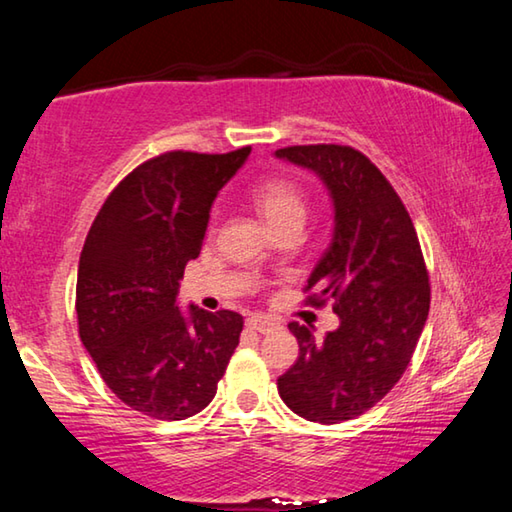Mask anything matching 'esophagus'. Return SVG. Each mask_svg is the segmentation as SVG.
<instances>
[{
  "instance_id": "34e87169",
  "label": "esophagus",
  "mask_w": 512,
  "mask_h": 512,
  "mask_svg": "<svg viewBox=\"0 0 512 512\" xmlns=\"http://www.w3.org/2000/svg\"><path fill=\"white\" fill-rule=\"evenodd\" d=\"M248 327L257 329L259 334H271V332H277V329H280L282 325L277 323L275 318H268V316L257 314V316H250V318H248Z\"/></svg>"
}]
</instances>
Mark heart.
<instances>
[{
  "instance_id": "heart-1",
  "label": "heart",
  "mask_w": 512,
  "mask_h": 512,
  "mask_svg": "<svg viewBox=\"0 0 512 512\" xmlns=\"http://www.w3.org/2000/svg\"><path fill=\"white\" fill-rule=\"evenodd\" d=\"M255 210L273 232L284 225H302L307 216V196L287 178H268L253 189Z\"/></svg>"
}]
</instances>
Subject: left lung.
<instances>
[{
	"label": "left lung",
	"instance_id": "left-lung-1",
	"mask_svg": "<svg viewBox=\"0 0 512 512\" xmlns=\"http://www.w3.org/2000/svg\"><path fill=\"white\" fill-rule=\"evenodd\" d=\"M277 160L316 173L334 230L311 271L309 302H334L339 327L323 341L291 323L298 361L277 379L300 418L339 424L375 406L400 381L429 316V275L411 216L366 155L339 144L289 146Z\"/></svg>",
	"mask_w": 512,
	"mask_h": 512
}]
</instances>
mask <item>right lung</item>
Masks as SVG:
<instances>
[{"instance_id": "1", "label": "right lung", "mask_w": 512, "mask_h": 512, "mask_svg": "<svg viewBox=\"0 0 512 512\" xmlns=\"http://www.w3.org/2000/svg\"><path fill=\"white\" fill-rule=\"evenodd\" d=\"M171 151L112 189L85 239L76 314L103 381L121 402L158 420H185L216 395L244 318L178 307L189 259L201 253L216 194L248 160Z\"/></svg>"}]
</instances>
